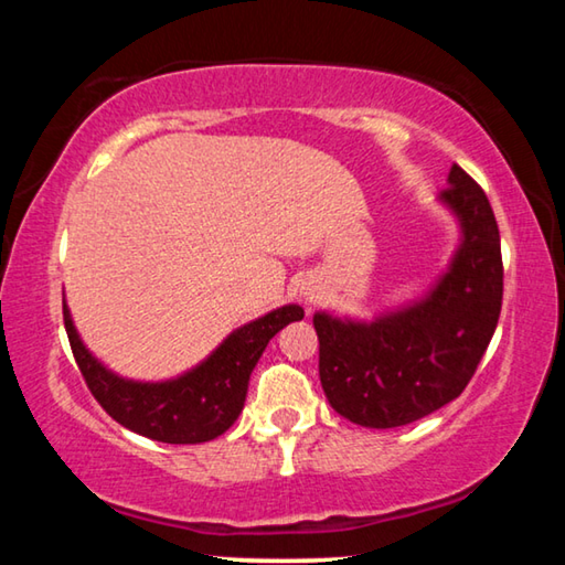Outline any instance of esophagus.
<instances>
[{
	"mask_svg": "<svg viewBox=\"0 0 565 565\" xmlns=\"http://www.w3.org/2000/svg\"><path fill=\"white\" fill-rule=\"evenodd\" d=\"M303 296H306V299H309V301L313 299V294H311V291H303Z\"/></svg>",
	"mask_w": 565,
	"mask_h": 565,
	"instance_id": "obj_1",
	"label": "esophagus"
}]
</instances>
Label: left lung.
<instances>
[{"label":"left lung","mask_w":565,"mask_h":565,"mask_svg":"<svg viewBox=\"0 0 565 565\" xmlns=\"http://www.w3.org/2000/svg\"><path fill=\"white\" fill-rule=\"evenodd\" d=\"M441 202L461 246L424 299L374 321L313 313L319 376L331 408L351 424L396 428L461 396L499 323L501 236L486 191L454 164Z\"/></svg>","instance_id":"1"}]
</instances>
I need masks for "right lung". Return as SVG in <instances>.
I'll return each mask as SVG.
<instances>
[{
	"label": "right lung",
	"mask_w": 565,
	"mask_h": 565,
	"mask_svg": "<svg viewBox=\"0 0 565 565\" xmlns=\"http://www.w3.org/2000/svg\"><path fill=\"white\" fill-rule=\"evenodd\" d=\"M299 319H303L301 306H281L228 333L222 347L196 369L159 384H141L111 374L92 356L64 303L66 337L92 396L124 428L161 444H204L222 436L242 414L248 376L266 343L286 323Z\"/></svg>",
	"instance_id": "1"
}]
</instances>
